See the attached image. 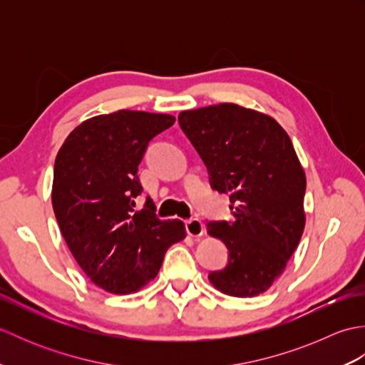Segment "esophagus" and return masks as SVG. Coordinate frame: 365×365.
Returning <instances> with one entry per match:
<instances>
[{
  "instance_id": "1",
  "label": "esophagus",
  "mask_w": 365,
  "mask_h": 365,
  "mask_svg": "<svg viewBox=\"0 0 365 365\" xmlns=\"http://www.w3.org/2000/svg\"><path fill=\"white\" fill-rule=\"evenodd\" d=\"M185 229H187V234L191 237H200L204 234V222L199 218H190L185 221Z\"/></svg>"
}]
</instances>
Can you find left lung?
I'll return each instance as SVG.
<instances>
[{
    "instance_id": "1",
    "label": "left lung",
    "mask_w": 365,
    "mask_h": 365,
    "mask_svg": "<svg viewBox=\"0 0 365 365\" xmlns=\"http://www.w3.org/2000/svg\"><path fill=\"white\" fill-rule=\"evenodd\" d=\"M210 187L230 196L234 221L207 232L227 246V265L208 274L232 297H255L282 274L304 230L306 175L289 135L257 111L221 103L178 114Z\"/></svg>"
}]
</instances>
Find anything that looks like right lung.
<instances>
[{
    "mask_svg": "<svg viewBox=\"0 0 365 365\" xmlns=\"http://www.w3.org/2000/svg\"><path fill=\"white\" fill-rule=\"evenodd\" d=\"M168 114L122 110L76 127L58 152L51 202L61 234L92 282L131 293L157 276L170 245L185 237L178 220L161 221L150 197L141 210L138 166L147 147L173 127Z\"/></svg>",
    "mask_w": 365,
    "mask_h": 365,
    "instance_id": "1",
    "label": "right lung"
}]
</instances>
